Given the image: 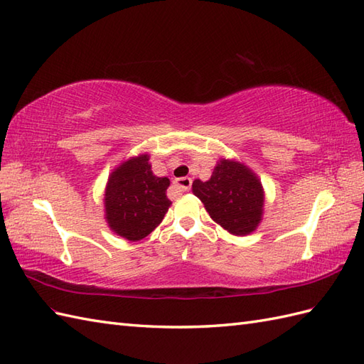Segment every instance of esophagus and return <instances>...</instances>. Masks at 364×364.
Returning a JSON list of instances; mask_svg holds the SVG:
<instances>
[{"label":"esophagus","instance_id":"34e87169","mask_svg":"<svg viewBox=\"0 0 364 364\" xmlns=\"http://www.w3.org/2000/svg\"><path fill=\"white\" fill-rule=\"evenodd\" d=\"M174 188L179 193L188 191L191 188V179H190V177H181V179H176L174 181Z\"/></svg>","mask_w":364,"mask_h":364}]
</instances>
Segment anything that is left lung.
I'll return each mask as SVG.
<instances>
[{"label":"left lung","instance_id":"left-lung-1","mask_svg":"<svg viewBox=\"0 0 364 364\" xmlns=\"http://www.w3.org/2000/svg\"><path fill=\"white\" fill-rule=\"evenodd\" d=\"M193 194L200 199L210 218L228 233H253L264 215V188L253 170L239 161L219 159L207 182H193Z\"/></svg>","mask_w":364,"mask_h":364}]
</instances>
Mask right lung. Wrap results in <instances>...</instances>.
I'll return each mask as SVG.
<instances>
[{
  "label": "right lung",
  "mask_w": 364,
  "mask_h": 364,
  "mask_svg": "<svg viewBox=\"0 0 364 364\" xmlns=\"http://www.w3.org/2000/svg\"><path fill=\"white\" fill-rule=\"evenodd\" d=\"M168 177H157L149 154L123 161L111 171L103 194L105 220L112 232L131 242L146 237L162 223L171 200Z\"/></svg>",
  "instance_id": "obj_1"
}]
</instances>
